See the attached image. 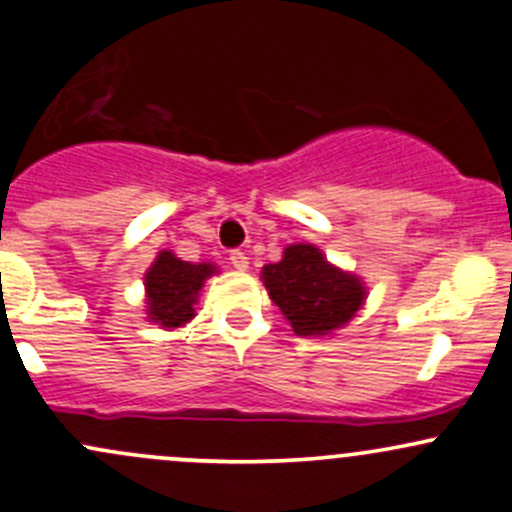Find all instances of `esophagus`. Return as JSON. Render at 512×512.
<instances>
[{
    "instance_id": "esophagus-1",
    "label": "esophagus",
    "mask_w": 512,
    "mask_h": 512,
    "mask_svg": "<svg viewBox=\"0 0 512 512\" xmlns=\"http://www.w3.org/2000/svg\"><path fill=\"white\" fill-rule=\"evenodd\" d=\"M230 265H233L238 272H247L250 270V257H247L245 252L233 250L230 252Z\"/></svg>"
}]
</instances>
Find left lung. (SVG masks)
Returning <instances> with one entry per match:
<instances>
[{"instance_id": "left-lung-1", "label": "left lung", "mask_w": 512, "mask_h": 512, "mask_svg": "<svg viewBox=\"0 0 512 512\" xmlns=\"http://www.w3.org/2000/svg\"><path fill=\"white\" fill-rule=\"evenodd\" d=\"M270 299L297 336H328L346 326L365 304L360 277L331 265L314 245L284 247L282 260L262 267Z\"/></svg>"}]
</instances>
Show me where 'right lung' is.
I'll list each match as a JSON object with an SVG mask.
<instances>
[{"instance_id":"1","label":"right lung","mask_w":512,"mask_h":512,"mask_svg":"<svg viewBox=\"0 0 512 512\" xmlns=\"http://www.w3.org/2000/svg\"><path fill=\"white\" fill-rule=\"evenodd\" d=\"M218 272L213 262H186L171 250H161L144 274L147 319L161 328H179L196 316L203 282Z\"/></svg>"}]
</instances>
